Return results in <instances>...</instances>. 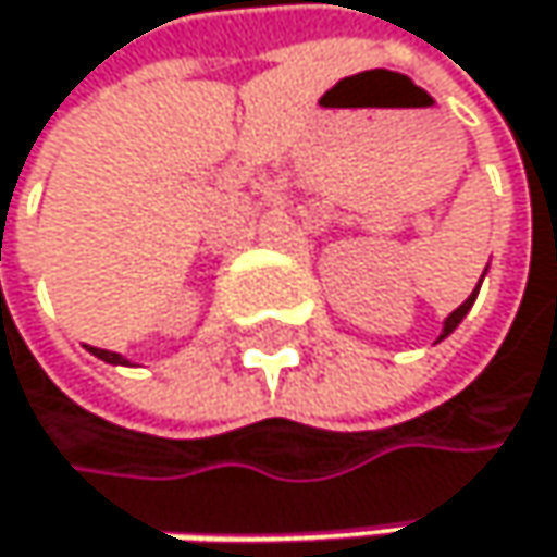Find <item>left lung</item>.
I'll return each instance as SVG.
<instances>
[{"instance_id":"8db88e82","label":"left lung","mask_w":557,"mask_h":557,"mask_svg":"<svg viewBox=\"0 0 557 557\" xmlns=\"http://www.w3.org/2000/svg\"><path fill=\"white\" fill-rule=\"evenodd\" d=\"M481 281H484V276H481ZM481 281H478V287H481ZM474 297H478V290H474V294H471V297H468V300H465V304H461V307H458L455 313H447V320H444V331H441V337H437V341H444V337L451 334V331H455V327L461 324V320L468 317V310H471Z\"/></svg>"}]
</instances>
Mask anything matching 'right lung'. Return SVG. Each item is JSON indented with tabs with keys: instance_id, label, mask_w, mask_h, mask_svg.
<instances>
[{
	"instance_id": "add662e5",
	"label": "right lung",
	"mask_w": 557,
	"mask_h": 557,
	"mask_svg": "<svg viewBox=\"0 0 557 557\" xmlns=\"http://www.w3.org/2000/svg\"><path fill=\"white\" fill-rule=\"evenodd\" d=\"M89 354H96L99 360H106V363H129L123 354H113V350H102V347H86Z\"/></svg>"
}]
</instances>
